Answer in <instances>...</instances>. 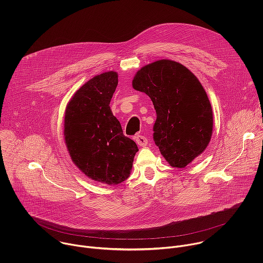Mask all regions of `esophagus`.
<instances>
[{
	"label": "esophagus",
	"mask_w": 263,
	"mask_h": 263,
	"mask_svg": "<svg viewBox=\"0 0 263 263\" xmlns=\"http://www.w3.org/2000/svg\"><path fill=\"white\" fill-rule=\"evenodd\" d=\"M136 142H137L138 145L144 146V145H146V143H147V139H146V137H144V136H142V135H137V136H136Z\"/></svg>",
	"instance_id": "34e87169"
}]
</instances>
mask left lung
I'll list each match as a JSON object with an SVG mask.
<instances>
[{
	"instance_id": "1",
	"label": "left lung",
	"mask_w": 263,
	"mask_h": 263,
	"mask_svg": "<svg viewBox=\"0 0 263 263\" xmlns=\"http://www.w3.org/2000/svg\"><path fill=\"white\" fill-rule=\"evenodd\" d=\"M132 85L153 102V138L165 160L178 168L190 164L212 135L211 104L200 81L184 65L163 59L138 70Z\"/></svg>"
}]
</instances>
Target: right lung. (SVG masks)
Listing matches in <instances>:
<instances>
[{"mask_svg": "<svg viewBox=\"0 0 263 263\" xmlns=\"http://www.w3.org/2000/svg\"><path fill=\"white\" fill-rule=\"evenodd\" d=\"M118 82L115 71L93 77L73 95L64 118V138L72 162L90 179L108 185L129 177L138 151L109 106Z\"/></svg>", "mask_w": 263, "mask_h": 263, "instance_id": "right-lung-1", "label": "right lung"}]
</instances>
